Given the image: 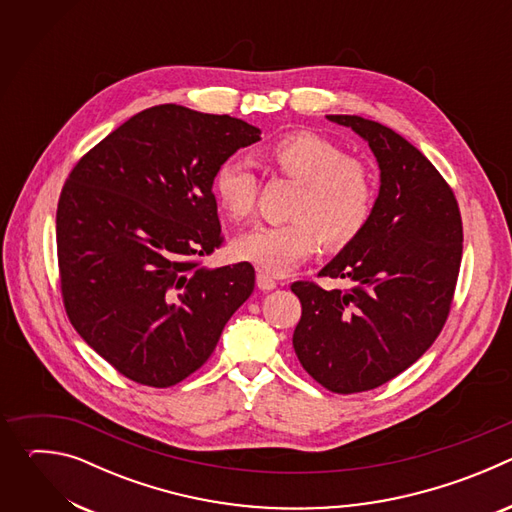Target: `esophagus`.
Listing matches in <instances>:
<instances>
[{"label": "esophagus", "mask_w": 512, "mask_h": 512, "mask_svg": "<svg viewBox=\"0 0 512 512\" xmlns=\"http://www.w3.org/2000/svg\"><path fill=\"white\" fill-rule=\"evenodd\" d=\"M257 287L263 289V291H271V289L277 287V281H275V277H271L269 273L257 271Z\"/></svg>", "instance_id": "1"}]
</instances>
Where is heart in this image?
Returning <instances> with one entry per match:
<instances>
[{
	"label": "heart",
	"instance_id": "heart-1",
	"mask_svg": "<svg viewBox=\"0 0 512 512\" xmlns=\"http://www.w3.org/2000/svg\"><path fill=\"white\" fill-rule=\"evenodd\" d=\"M263 166L298 184L281 225H257L233 239V253L267 273L298 267L320 243L342 249L367 229L377 186L367 164L348 158L340 145L314 133H287L261 152ZM214 198L233 221L251 216L257 178L241 162L229 160L214 174Z\"/></svg>",
	"mask_w": 512,
	"mask_h": 512
}]
</instances>
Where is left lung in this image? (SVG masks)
<instances>
[{"label":"left lung","mask_w":512,"mask_h":512,"mask_svg":"<svg viewBox=\"0 0 512 512\" xmlns=\"http://www.w3.org/2000/svg\"><path fill=\"white\" fill-rule=\"evenodd\" d=\"M328 119L369 141L381 188L367 229L320 271L352 287L291 283L302 302L294 350L314 381L350 395L395 379L440 336L464 233L452 188L415 145L358 115Z\"/></svg>","instance_id":"obj_1"}]
</instances>
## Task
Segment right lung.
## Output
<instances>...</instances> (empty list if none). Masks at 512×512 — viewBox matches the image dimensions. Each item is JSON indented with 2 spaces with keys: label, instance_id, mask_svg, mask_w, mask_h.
<instances>
[{
  "label": "right lung",
  "instance_id": "right-lung-1",
  "mask_svg": "<svg viewBox=\"0 0 512 512\" xmlns=\"http://www.w3.org/2000/svg\"><path fill=\"white\" fill-rule=\"evenodd\" d=\"M261 129L182 105L150 107L68 174L56 210L70 324L123 377L172 387L198 371L253 294L255 269H208L221 247L212 182Z\"/></svg>",
  "mask_w": 512,
  "mask_h": 512
}]
</instances>
